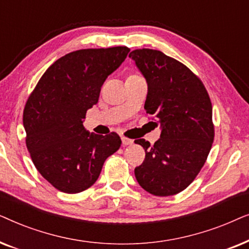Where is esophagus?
<instances>
[{"label":"esophagus","instance_id":"esophagus-1","mask_svg":"<svg viewBox=\"0 0 249 249\" xmlns=\"http://www.w3.org/2000/svg\"><path fill=\"white\" fill-rule=\"evenodd\" d=\"M121 141H122V145H124V146H128V145L134 144V141H132V139H129V138H125V137H122Z\"/></svg>","mask_w":249,"mask_h":249}]
</instances>
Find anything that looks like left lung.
I'll return each mask as SVG.
<instances>
[{"label": "left lung", "instance_id": "1", "mask_svg": "<svg viewBox=\"0 0 249 249\" xmlns=\"http://www.w3.org/2000/svg\"><path fill=\"white\" fill-rule=\"evenodd\" d=\"M129 57L147 83L145 110L161 127L153 146L135 141L146 152L136 179L152 195H176L194 181L212 147V103L199 78L161 51L135 50Z\"/></svg>", "mask_w": 249, "mask_h": 249}]
</instances>
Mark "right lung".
I'll return each mask as SVG.
<instances>
[{
  "label": "right lung",
  "instance_id": "obj_1",
  "mask_svg": "<svg viewBox=\"0 0 249 249\" xmlns=\"http://www.w3.org/2000/svg\"><path fill=\"white\" fill-rule=\"evenodd\" d=\"M129 51L117 46L67 54L44 72L27 101V148L38 172L60 192L77 194L93 186L105 160L120 148L118 134L96 135L83 124Z\"/></svg>",
  "mask_w": 249,
  "mask_h": 249
}]
</instances>
